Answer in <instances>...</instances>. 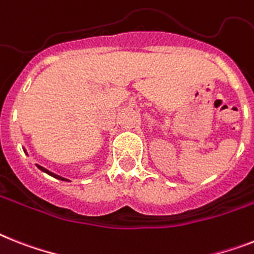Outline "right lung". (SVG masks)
I'll list each match as a JSON object with an SVG mask.
<instances>
[{
  "mask_svg": "<svg viewBox=\"0 0 254 254\" xmlns=\"http://www.w3.org/2000/svg\"><path fill=\"white\" fill-rule=\"evenodd\" d=\"M38 168H39V170H41V171H43V172H45V174H48V175H51V176H53V177H55V179H59V180H63V181H69V180H66V179H64V177L59 176V175H56V174H53V172H51V171H48V170H45L44 167H41V166H38Z\"/></svg>",
  "mask_w": 254,
  "mask_h": 254,
  "instance_id": "obj_1",
  "label": "right lung"
}]
</instances>
